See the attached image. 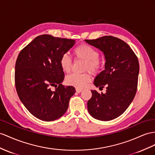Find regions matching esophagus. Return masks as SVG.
Instances as JSON below:
<instances>
[{"label":"esophagus","instance_id":"obj_1","mask_svg":"<svg viewBox=\"0 0 155 155\" xmlns=\"http://www.w3.org/2000/svg\"><path fill=\"white\" fill-rule=\"evenodd\" d=\"M82 91V89H81V88H76V92H77V93H80V92H81Z\"/></svg>","mask_w":155,"mask_h":155}]
</instances>
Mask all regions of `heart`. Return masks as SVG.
<instances>
[{
	"instance_id": "b5f03b06",
	"label": "heart",
	"mask_w": 155,
	"mask_h": 155,
	"mask_svg": "<svg viewBox=\"0 0 155 155\" xmlns=\"http://www.w3.org/2000/svg\"><path fill=\"white\" fill-rule=\"evenodd\" d=\"M73 55L76 60L85 62L83 69L84 71H90L92 74H96L101 68L102 61L99 57L98 51L92 46L82 44L74 49ZM59 64L64 73H69L72 69V60L67 54H63L61 57ZM91 79V75L88 73L81 74H71L67 77L66 82L69 85L82 88L88 84Z\"/></svg>"
}]
</instances>
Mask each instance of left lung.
<instances>
[{
  "label": "left lung",
  "mask_w": 155,
  "mask_h": 155,
  "mask_svg": "<svg viewBox=\"0 0 155 155\" xmlns=\"http://www.w3.org/2000/svg\"><path fill=\"white\" fill-rule=\"evenodd\" d=\"M85 41L103 51L105 69L97 75L94 82L96 87L106 86L105 94L91 90L88 101V112L94 118L111 120L128 109L136 96L140 65L134 51L121 39L104 36Z\"/></svg>",
  "instance_id": "left-lung-1"
}]
</instances>
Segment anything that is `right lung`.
I'll return each instance as SVG.
<instances>
[{
    "mask_svg": "<svg viewBox=\"0 0 155 155\" xmlns=\"http://www.w3.org/2000/svg\"><path fill=\"white\" fill-rule=\"evenodd\" d=\"M75 44L73 39L50 35L37 37L19 52L15 66V85L19 100L34 117L53 121L65 113L73 86H65L59 60ZM54 86L52 91L51 87Z\"/></svg>",
    "mask_w": 155,
    "mask_h": 155,
    "instance_id": "right-lung-1",
    "label": "right lung"
}]
</instances>
